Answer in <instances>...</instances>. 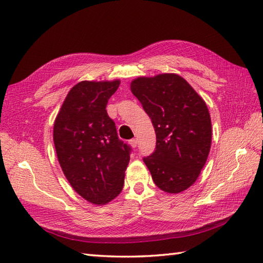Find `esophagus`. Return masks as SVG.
Segmentation results:
<instances>
[{"instance_id":"esophagus-1","label":"esophagus","mask_w":263,"mask_h":263,"mask_svg":"<svg viewBox=\"0 0 263 263\" xmlns=\"http://www.w3.org/2000/svg\"><path fill=\"white\" fill-rule=\"evenodd\" d=\"M128 143H130L133 148H136L137 144H138V140H137V139H131V140L128 141Z\"/></svg>"}]
</instances>
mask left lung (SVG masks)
Instances as JSON below:
<instances>
[{
    "label": "left lung",
    "instance_id": "8db88e82",
    "mask_svg": "<svg viewBox=\"0 0 263 263\" xmlns=\"http://www.w3.org/2000/svg\"><path fill=\"white\" fill-rule=\"evenodd\" d=\"M131 91L152 119L156 150L144 157L156 185L180 193L197 181L211 146V120L204 100L182 77H140Z\"/></svg>",
    "mask_w": 263,
    "mask_h": 263
}]
</instances>
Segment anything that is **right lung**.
<instances>
[{
  "label": "right lung",
  "mask_w": 263,
  "mask_h": 263,
  "mask_svg": "<svg viewBox=\"0 0 263 263\" xmlns=\"http://www.w3.org/2000/svg\"><path fill=\"white\" fill-rule=\"evenodd\" d=\"M120 80L81 81L71 88L54 122L61 168L74 191L93 204L119 195L131 148L117 137L106 105Z\"/></svg>",
  "instance_id": "obj_1"
}]
</instances>
